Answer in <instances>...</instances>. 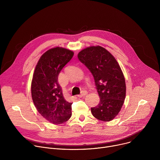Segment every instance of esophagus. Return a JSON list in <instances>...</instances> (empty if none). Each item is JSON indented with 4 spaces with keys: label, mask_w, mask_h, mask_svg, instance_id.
Masks as SVG:
<instances>
[{
    "label": "esophagus",
    "mask_w": 160,
    "mask_h": 160,
    "mask_svg": "<svg viewBox=\"0 0 160 160\" xmlns=\"http://www.w3.org/2000/svg\"><path fill=\"white\" fill-rule=\"evenodd\" d=\"M87 94H88L87 91H86V90H83L82 92H81V94H80L78 95V98H82V97H83V96H86Z\"/></svg>",
    "instance_id": "34e87169"
}]
</instances>
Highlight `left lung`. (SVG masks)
Segmentation results:
<instances>
[{
	"label": "left lung",
	"instance_id": "left-lung-1",
	"mask_svg": "<svg viewBox=\"0 0 160 160\" xmlns=\"http://www.w3.org/2000/svg\"><path fill=\"white\" fill-rule=\"evenodd\" d=\"M78 58L92 73L100 98L98 105L91 108L92 115L101 121H111L120 111L126 96L125 80L118 62L99 45L83 49Z\"/></svg>",
	"mask_w": 160,
	"mask_h": 160
}]
</instances>
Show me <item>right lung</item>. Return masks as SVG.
Returning <instances> with one entry per match:
<instances>
[{"label": "right lung", "instance_id": "add662e5", "mask_svg": "<svg viewBox=\"0 0 160 160\" xmlns=\"http://www.w3.org/2000/svg\"><path fill=\"white\" fill-rule=\"evenodd\" d=\"M73 54L63 48L50 49L39 59L33 75L31 92L34 105L45 119L55 125L67 122L72 116V103L64 99L58 75Z\"/></svg>", "mask_w": 160, "mask_h": 160}]
</instances>
